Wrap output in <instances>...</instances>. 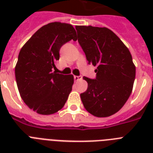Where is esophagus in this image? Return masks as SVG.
<instances>
[{"label": "esophagus", "instance_id": "34e87169", "mask_svg": "<svg viewBox=\"0 0 153 153\" xmlns=\"http://www.w3.org/2000/svg\"><path fill=\"white\" fill-rule=\"evenodd\" d=\"M82 79V76H76V75H74V81H79V80H81Z\"/></svg>", "mask_w": 153, "mask_h": 153}]
</instances>
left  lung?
Returning <instances> with one entry per match:
<instances>
[{"mask_svg":"<svg viewBox=\"0 0 153 153\" xmlns=\"http://www.w3.org/2000/svg\"><path fill=\"white\" fill-rule=\"evenodd\" d=\"M77 39L89 64L97 67L96 79L80 94L85 109L98 117H106L122 108L133 91L136 67L128 48L107 27L75 26Z\"/></svg>","mask_w":153,"mask_h":153,"instance_id":"obj_1","label":"left lung"}]
</instances>
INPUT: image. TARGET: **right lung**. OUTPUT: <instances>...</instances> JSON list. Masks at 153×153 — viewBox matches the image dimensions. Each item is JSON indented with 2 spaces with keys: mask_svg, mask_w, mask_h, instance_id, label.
<instances>
[{
  "mask_svg": "<svg viewBox=\"0 0 153 153\" xmlns=\"http://www.w3.org/2000/svg\"><path fill=\"white\" fill-rule=\"evenodd\" d=\"M76 32L70 24L52 22L32 35L19 53L15 67L20 95L30 109L50 115L64 106L72 91L74 76L53 71L59 59L60 48L76 40Z\"/></svg>",
  "mask_w": 153,
  "mask_h": 153,
  "instance_id": "obj_1",
  "label": "right lung"
}]
</instances>
